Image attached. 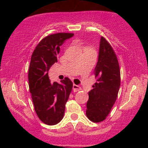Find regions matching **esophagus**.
Here are the masks:
<instances>
[{"label": "esophagus", "mask_w": 148, "mask_h": 148, "mask_svg": "<svg viewBox=\"0 0 148 148\" xmlns=\"http://www.w3.org/2000/svg\"><path fill=\"white\" fill-rule=\"evenodd\" d=\"M81 87H80L79 85H77V84H73V91L74 92H78V91L81 90Z\"/></svg>", "instance_id": "obj_1"}]
</instances>
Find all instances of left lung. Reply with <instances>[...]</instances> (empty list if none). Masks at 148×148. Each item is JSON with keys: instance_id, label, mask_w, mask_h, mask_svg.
Segmentation results:
<instances>
[{"instance_id": "8db88e82", "label": "left lung", "mask_w": 148, "mask_h": 148, "mask_svg": "<svg viewBox=\"0 0 148 148\" xmlns=\"http://www.w3.org/2000/svg\"><path fill=\"white\" fill-rule=\"evenodd\" d=\"M95 75L97 82L89 92L86 115L92 122H99L105 120L111 111L120 86V70L117 56L102 36Z\"/></svg>"}]
</instances>
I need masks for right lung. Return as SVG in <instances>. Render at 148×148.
Returning a JSON list of instances; mask_svg holds the SVG:
<instances>
[{"label": "right lung", "mask_w": 148, "mask_h": 148, "mask_svg": "<svg viewBox=\"0 0 148 148\" xmlns=\"http://www.w3.org/2000/svg\"><path fill=\"white\" fill-rule=\"evenodd\" d=\"M73 34L58 33L43 38L31 56L28 70V83L34 110L38 118L48 125H54L63 119L65 104L71 92L73 83L68 77L51 83L49 69L57 62L60 46Z\"/></svg>", "instance_id": "obj_1"}]
</instances>
